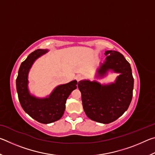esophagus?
<instances>
[{
	"mask_svg": "<svg viewBox=\"0 0 155 155\" xmlns=\"http://www.w3.org/2000/svg\"><path fill=\"white\" fill-rule=\"evenodd\" d=\"M81 78H82V77H81V75H77V77H76V80H77L78 82L81 80Z\"/></svg>",
	"mask_w": 155,
	"mask_h": 155,
	"instance_id": "esophagus-1",
	"label": "esophagus"
}]
</instances>
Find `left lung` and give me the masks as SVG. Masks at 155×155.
<instances>
[{
  "instance_id": "1",
  "label": "left lung",
  "mask_w": 155,
  "mask_h": 155,
  "mask_svg": "<svg viewBox=\"0 0 155 155\" xmlns=\"http://www.w3.org/2000/svg\"><path fill=\"white\" fill-rule=\"evenodd\" d=\"M104 63L97 68L96 78H102L109 72L117 73L114 82L101 84L83 79L78 83L83 107L89 118L109 124L116 120L128 109L132 100L134 79L130 65L119 52L107 51Z\"/></svg>"
}]
</instances>
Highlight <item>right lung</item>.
I'll return each mask as SVG.
<instances>
[{
    "label": "right lung",
    "instance_id": "add662e5",
    "mask_svg": "<svg viewBox=\"0 0 155 155\" xmlns=\"http://www.w3.org/2000/svg\"><path fill=\"white\" fill-rule=\"evenodd\" d=\"M48 52L47 49H38L31 52L21 64L16 78L18 99L22 109L32 118L42 124H50L61 118L66 100L77 85L76 80L59 85L44 98H38L31 94L28 90V73L35 60Z\"/></svg>",
    "mask_w": 155,
    "mask_h": 155
}]
</instances>
